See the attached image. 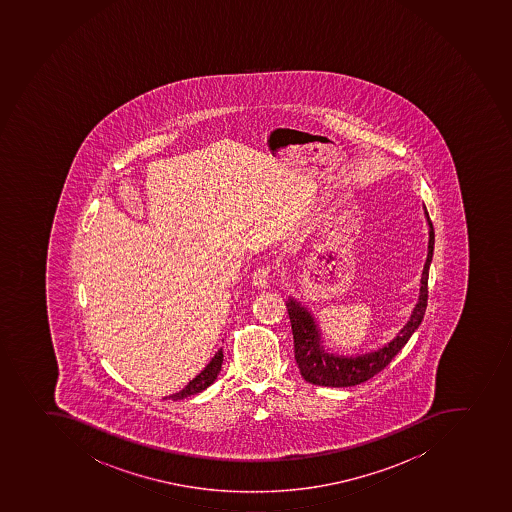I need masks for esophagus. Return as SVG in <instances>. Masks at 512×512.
<instances>
[{
    "label": "esophagus",
    "mask_w": 512,
    "mask_h": 512,
    "mask_svg": "<svg viewBox=\"0 0 512 512\" xmlns=\"http://www.w3.org/2000/svg\"><path fill=\"white\" fill-rule=\"evenodd\" d=\"M270 277H272V270L270 267H257L252 273V283L258 288H262V286H267L268 282H270Z\"/></svg>",
    "instance_id": "34e87169"
}]
</instances>
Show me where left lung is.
I'll list each match as a JSON object with an SVG mask.
<instances>
[{"mask_svg": "<svg viewBox=\"0 0 512 512\" xmlns=\"http://www.w3.org/2000/svg\"><path fill=\"white\" fill-rule=\"evenodd\" d=\"M427 221L430 226V242H428L427 262L423 267L420 298L413 310L412 318L405 324L399 336L379 351L357 357H336L324 352L323 347L319 346L318 329H316L315 321L311 318L310 313L296 301L290 300L286 303L291 319V329H293L295 361L305 380L311 384L324 385V387H351V385L361 384L379 374L382 369L389 366L399 351H402V347L407 344L410 336L422 323L425 310H427L428 270H430L433 245H435V232H433V224L428 212Z\"/></svg>", "mask_w": 512, "mask_h": 512, "instance_id": "1", "label": "left lung"}]
</instances>
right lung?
<instances>
[{
	"label": "right lung",
	"mask_w": 512,
	"mask_h": 512,
	"mask_svg": "<svg viewBox=\"0 0 512 512\" xmlns=\"http://www.w3.org/2000/svg\"><path fill=\"white\" fill-rule=\"evenodd\" d=\"M222 361H224V352H222V349H219V351L216 352V356L212 357V361L204 367V371H201V374H197L183 390H179L176 394L169 395L168 399H186V397L199 394L202 390L207 389V387L217 379V374L221 371Z\"/></svg>",
	"instance_id": "right-lung-1"
}]
</instances>
